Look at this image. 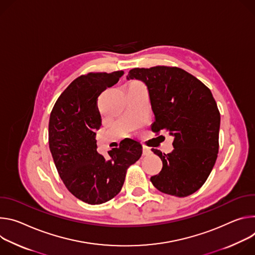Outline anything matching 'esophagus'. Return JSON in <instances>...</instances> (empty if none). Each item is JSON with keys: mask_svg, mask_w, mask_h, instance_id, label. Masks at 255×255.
<instances>
[{"mask_svg": "<svg viewBox=\"0 0 255 255\" xmlns=\"http://www.w3.org/2000/svg\"><path fill=\"white\" fill-rule=\"evenodd\" d=\"M150 154H152V151H151V149L149 148V147H147V146H143V155H145V156H148V155H150Z\"/></svg>", "mask_w": 255, "mask_h": 255, "instance_id": "esophagus-1", "label": "esophagus"}]
</instances>
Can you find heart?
Returning <instances> with one entry per match:
<instances>
[{"label": "heart", "mask_w": 255, "mask_h": 255, "mask_svg": "<svg viewBox=\"0 0 255 255\" xmlns=\"http://www.w3.org/2000/svg\"><path fill=\"white\" fill-rule=\"evenodd\" d=\"M134 83H138V82H134Z\"/></svg>", "instance_id": "b5f03b06"}]
</instances>
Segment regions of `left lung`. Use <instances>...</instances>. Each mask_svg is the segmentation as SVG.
Segmentation results:
<instances>
[{
	"instance_id": "obj_1",
	"label": "left lung",
	"mask_w": 255,
	"mask_h": 255,
	"mask_svg": "<svg viewBox=\"0 0 255 255\" xmlns=\"http://www.w3.org/2000/svg\"><path fill=\"white\" fill-rule=\"evenodd\" d=\"M127 79H137L147 85L155 115L152 131H169L174 136L171 153L152 149L163 167L151 182L167 194H192L208 179L219 152L221 118L211 90L177 67L134 68Z\"/></svg>"
}]
</instances>
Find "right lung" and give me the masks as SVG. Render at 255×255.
Listing matches in <instances>:
<instances>
[{
	"instance_id": "right-lung-1",
	"label": "right lung",
	"mask_w": 255,
	"mask_h": 255,
	"mask_svg": "<svg viewBox=\"0 0 255 255\" xmlns=\"http://www.w3.org/2000/svg\"><path fill=\"white\" fill-rule=\"evenodd\" d=\"M123 75V71L81 75L50 112L48 144L56 170L68 190L89 205L113 199L122 190L128 168L142 156V145L129 138L110 150L107 159L96 150L95 130L101 127L98 97Z\"/></svg>"
}]
</instances>
